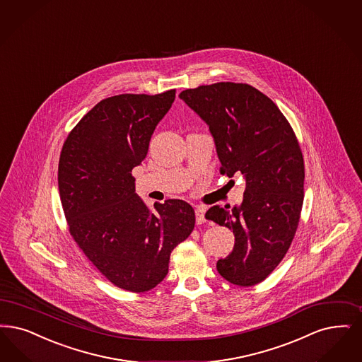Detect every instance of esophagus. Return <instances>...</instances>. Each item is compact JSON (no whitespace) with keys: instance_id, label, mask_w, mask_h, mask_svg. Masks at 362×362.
I'll list each match as a JSON object with an SVG mask.
<instances>
[{"instance_id":"34e87169","label":"esophagus","mask_w":362,"mask_h":362,"mask_svg":"<svg viewBox=\"0 0 362 362\" xmlns=\"http://www.w3.org/2000/svg\"><path fill=\"white\" fill-rule=\"evenodd\" d=\"M204 213H206V207H203V206H198V207L195 209V217H197V223H198V225H202V223L206 222Z\"/></svg>"}]
</instances>
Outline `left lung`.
<instances>
[{
    "label": "left lung",
    "instance_id": "left-lung-1",
    "mask_svg": "<svg viewBox=\"0 0 362 362\" xmlns=\"http://www.w3.org/2000/svg\"><path fill=\"white\" fill-rule=\"evenodd\" d=\"M179 98L209 125L221 174L241 173L246 180L241 206L206 213L235 237L218 272L235 286L259 284L284 259L300 219L304 161L295 132L272 100L246 83L187 88Z\"/></svg>",
    "mask_w": 362,
    "mask_h": 362
}]
</instances>
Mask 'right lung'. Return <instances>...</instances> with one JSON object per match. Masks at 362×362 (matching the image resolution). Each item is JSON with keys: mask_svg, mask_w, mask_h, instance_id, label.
Wrapping results in <instances>:
<instances>
[{"mask_svg": "<svg viewBox=\"0 0 362 362\" xmlns=\"http://www.w3.org/2000/svg\"><path fill=\"white\" fill-rule=\"evenodd\" d=\"M174 100L175 90L102 100L69 133L59 158L69 232L102 275L130 292L163 281L171 252L195 226L185 201L156 202L152 211L134 192L132 176Z\"/></svg>", "mask_w": 362, "mask_h": 362, "instance_id": "add662e5", "label": "right lung"}]
</instances>
